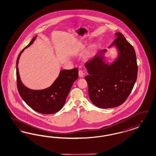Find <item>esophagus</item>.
Listing matches in <instances>:
<instances>
[{
	"mask_svg": "<svg viewBox=\"0 0 156 156\" xmlns=\"http://www.w3.org/2000/svg\"><path fill=\"white\" fill-rule=\"evenodd\" d=\"M78 74H79V76H80V77H82V78L83 77V76H84V73H83V71H82V70H80V71H79Z\"/></svg>",
	"mask_w": 156,
	"mask_h": 156,
	"instance_id": "esophagus-1",
	"label": "esophagus"
}]
</instances>
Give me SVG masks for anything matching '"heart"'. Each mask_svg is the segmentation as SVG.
<instances>
[{"label": "heart", "mask_w": 156, "mask_h": 156, "mask_svg": "<svg viewBox=\"0 0 156 156\" xmlns=\"http://www.w3.org/2000/svg\"><path fill=\"white\" fill-rule=\"evenodd\" d=\"M86 43H80L79 45L78 46L77 49H76V52H80L82 51L83 49L85 48L86 47ZM96 50V45H93L89 48V49L86 52V56H85V59L86 60H89L90 59L93 54H94L95 51Z\"/></svg>", "instance_id": "obj_1"}]
</instances>
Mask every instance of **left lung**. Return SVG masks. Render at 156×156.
I'll return each instance as SVG.
<instances>
[{"mask_svg": "<svg viewBox=\"0 0 156 156\" xmlns=\"http://www.w3.org/2000/svg\"><path fill=\"white\" fill-rule=\"evenodd\" d=\"M108 48L115 47L118 56L111 64L105 62L106 49L97 53L85 67V76L88 85L89 98L100 108L118 107L132 91L137 78L138 66L133 47L120 32Z\"/></svg>", "mask_w": 156, "mask_h": 156, "instance_id": "left-lung-1", "label": "left lung"}]
</instances>
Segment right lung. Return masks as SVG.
Masks as SVG:
<instances>
[{"label": "right lung", "instance_id": "1", "mask_svg": "<svg viewBox=\"0 0 156 156\" xmlns=\"http://www.w3.org/2000/svg\"><path fill=\"white\" fill-rule=\"evenodd\" d=\"M37 36L20 53L16 62V83L18 92L27 105L34 111L43 114H52L60 111L65 105L73 83L78 78V70H62L51 86L41 90H33L22 82L18 70V61L25 49L32 44Z\"/></svg>", "mask_w": 156, "mask_h": 156}]
</instances>
